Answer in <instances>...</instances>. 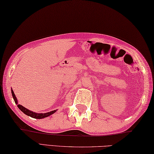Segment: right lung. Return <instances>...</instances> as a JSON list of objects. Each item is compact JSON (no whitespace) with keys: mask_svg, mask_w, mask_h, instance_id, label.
Listing matches in <instances>:
<instances>
[{"mask_svg":"<svg viewBox=\"0 0 154 154\" xmlns=\"http://www.w3.org/2000/svg\"><path fill=\"white\" fill-rule=\"evenodd\" d=\"M11 94H12V97H13V98H14V101H15V103H16L17 106H18V108L20 109L24 114H25L26 115H27L29 116H31V117H32V118H34V119H44V118H46V117H48V116H51V114H54L55 112L57 111V109H56V110H53L51 112H46V113H36V112H34L33 111L29 110V109H28L27 108H24V107H23V106H22V105L18 103V100H17L16 95H15V94H14V92L13 91V90H12V88L11 90Z\"/></svg>","mask_w":154,"mask_h":154,"instance_id":"obj_1","label":"right lung"}]
</instances>
